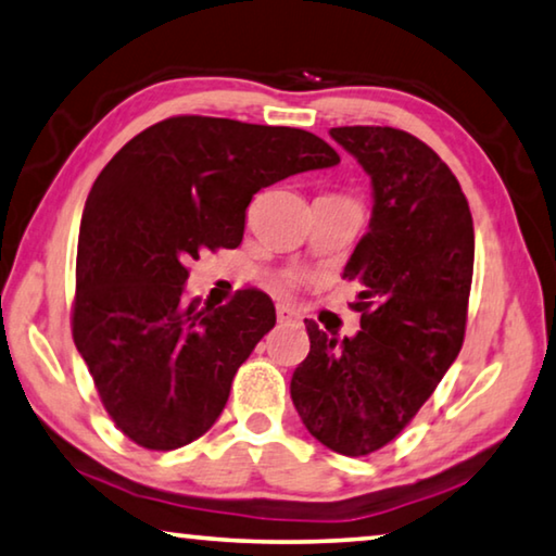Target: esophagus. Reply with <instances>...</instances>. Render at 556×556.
Segmentation results:
<instances>
[{
	"label": "esophagus",
	"mask_w": 556,
	"mask_h": 556,
	"mask_svg": "<svg viewBox=\"0 0 556 556\" xmlns=\"http://www.w3.org/2000/svg\"><path fill=\"white\" fill-rule=\"evenodd\" d=\"M276 315H278V323H298V320H301V313L293 311L290 305H278Z\"/></svg>",
	"instance_id": "34e87169"
}]
</instances>
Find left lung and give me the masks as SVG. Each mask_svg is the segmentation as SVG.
Masks as SVG:
<instances>
[{"instance_id":"1","label":"left lung","mask_w":556,"mask_h":556,"mask_svg":"<svg viewBox=\"0 0 556 556\" xmlns=\"http://www.w3.org/2000/svg\"><path fill=\"white\" fill-rule=\"evenodd\" d=\"M330 136L370 176L372 216L343 276L361 283L353 338L305 320L311 353L290 397L332 452L386 447L417 415L465 340L475 228L457 178L413 134L340 126Z\"/></svg>"}]
</instances>
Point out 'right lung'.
<instances>
[{
	"instance_id": "right-lung-1",
	"label": "right lung",
	"mask_w": 556,
	"mask_h": 556,
	"mask_svg": "<svg viewBox=\"0 0 556 556\" xmlns=\"http://www.w3.org/2000/svg\"><path fill=\"white\" fill-rule=\"evenodd\" d=\"M336 164L311 131L174 116L101 170L81 216L72 330L109 417L136 445L176 450L211 430L236 370L276 326L261 290L220 307L186 303V263L241 243L253 193Z\"/></svg>"
}]
</instances>
